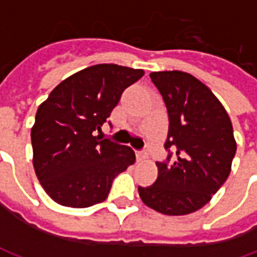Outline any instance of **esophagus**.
Listing matches in <instances>:
<instances>
[{
  "instance_id": "34e87169",
  "label": "esophagus",
  "mask_w": 257,
  "mask_h": 257,
  "mask_svg": "<svg viewBox=\"0 0 257 257\" xmlns=\"http://www.w3.org/2000/svg\"><path fill=\"white\" fill-rule=\"evenodd\" d=\"M136 158H138V161H143V160L147 158V153L143 150L138 151V153H136Z\"/></svg>"
}]
</instances>
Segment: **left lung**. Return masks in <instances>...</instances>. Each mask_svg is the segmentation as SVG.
<instances>
[{
    "label": "left lung",
    "instance_id": "8db88e82",
    "mask_svg": "<svg viewBox=\"0 0 257 257\" xmlns=\"http://www.w3.org/2000/svg\"><path fill=\"white\" fill-rule=\"evenodd\" d=\"M150 78L167 106V160L158 178L140 187L147 206L164 215H189L209 202L231 171L237 151L228 114L212 90L191 74L157 71Z\"/></svg>",
    "mask_w": 257,
    "mask_h": 257
}]
</instances>
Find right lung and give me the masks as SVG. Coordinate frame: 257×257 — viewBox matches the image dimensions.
<instances>
[{"mask_svg":"<svg viewBox=\"0 0 257 257\" xmlns=\"http://www.w3.org/2000/svg\"><path fill=\"white\" fill-rule=\"evenodd\" d=\"M143 74L118 64L90 66L62 81L38 107L31 129L33 164L55 202L71 208L103 202L114 178L134 164L131 147L101 140L95 131Z\"/></svg>","mask_w":257,"mask_h":257,"instance_id":"obj_1","label":"right lung"}]
</instances>
